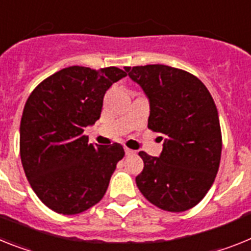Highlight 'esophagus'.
<instances>
[{"label": "esophagus", "mask_w": 251, "mask_h": 251, "mask_svg": "<svg viewBox=\"0 0 251 251\" xmlns=\"http://www.w3.org/2000/svg\"><path fill=\"white\" fill-rule=\"evenodd\" d=\"M126 153H127V155H134V153H136V151H133V150H130V149H128V147H126Z\"/></svg>", "instance_id": "esophagus-1"}]
</instances>
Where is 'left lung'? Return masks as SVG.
Wrapping results in <instances>:
<instances>
[{
	"instance_id": "8db88e82",
	"label": "left lung",
	"mask_w": 251,
	"mask_h": 251,
	"mask_svg": "<svg viewBox=\"0 0 251 251\" xmlns=\"http://www.w3.org/2000/svg\"><path fill=\"white\" fill-rule=\"evenodd\" d=\"M126 71L149 96V129L165 136L160 157L138 153L145 166L137 187L164 211L193 208L211 189L221 161L215 101L198 77L180 68L147 64Z\"/></svg>"
}]
</instances>
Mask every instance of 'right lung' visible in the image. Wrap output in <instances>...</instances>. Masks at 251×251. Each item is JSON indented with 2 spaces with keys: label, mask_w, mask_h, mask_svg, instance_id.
<instances>
[{
  "label": "right lung",
  "mask_w": 251,
  "mask_h": 251,
  "mask_svg": "<svg viewBox=\"0 0 251 251\" xmlns=\"http://www.w3.org/2000/svg\"><path fill=\"white\" fill-rule=\"evenodd\" d=\"M127 76L118 67L72 66L33 90L20 123V157L38 198L61 215H77L99 203L118 161L119 143L91 145L83 128L100 118L106 90Z\"/></svg>",
  "instance_id": "add662e5"
}]
</instances>
